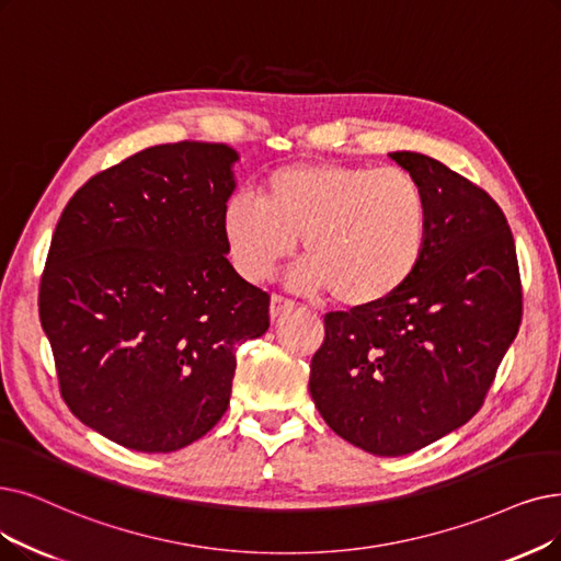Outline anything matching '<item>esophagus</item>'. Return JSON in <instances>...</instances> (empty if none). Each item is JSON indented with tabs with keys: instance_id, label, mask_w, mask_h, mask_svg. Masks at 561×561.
Wrapping results in <instances>:
<instances>
[{
	"instance_id": "34e87169",
	"label": "esophagus",
	"mask_w": 561,
	"mask_h": 561,
	"mask_svg": "<svg viewBox=\"0 0 561 561\" xmlns=\"http://www.w3.org/2000/svg\"><path fill=\"white\" fill-rule=\"evenodd\" d=\"M295 308V301L287 299L283 295H272V306H268V312H272V318H278L283 316L285 310H293Z\"/></svg>"
}]
</instances>
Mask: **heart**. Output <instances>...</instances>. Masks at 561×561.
<instances>
[{"label": "heart", "mask_w": 561, "mask_h": 561, "mask_svg": "<svg viewBox=\"0 0 561 561\" xmlns=\"http://www.w3.org/2000/svg\"><path fill=\"white\" fill-rule=\"evenodd\" d=\"M222 239L237 272L264 280L293 255L295 283L333 304L368 310L410 283L428 245L431 209L416 179L398 168L306 161L283 165L260 186V203L234 195Z\"/></svg>", "instance_id": "obj_1"}]
</instances>
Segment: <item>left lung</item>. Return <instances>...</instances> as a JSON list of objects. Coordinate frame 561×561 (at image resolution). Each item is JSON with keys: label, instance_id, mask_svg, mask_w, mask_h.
I'll use <instances>...</instances> for the list:
<instances>
[{"label": "left lung", "instance_id": "obj_1", "mask_svg": "<svg viewBox=\"0 0 561 561\" xmlns=\"http://www.w3.org/2000/svg\"><path fill=\"white\" fill-rule=\"evenodd\" d=\"M428 197L431 230L387 304L327 312L310 396L329 428L375 456H405L472 419L523 320L518 255L500 205L416 151H393Z\"/></svg>", "mask_w": 561, "mask_h": 561}]
</instances>
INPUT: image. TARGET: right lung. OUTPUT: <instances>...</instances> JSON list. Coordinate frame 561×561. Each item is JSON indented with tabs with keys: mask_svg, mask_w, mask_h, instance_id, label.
Returning <instances> with one entry per match:
<instances>
[{
	"mask_svg": "<svg viewBox=\"0 0 561 561\" xmlns=\"http://www.w3.org/2000/svg\"><path fill=\"white\" fill-rule=\"evenodd\" d=\"M237 151L156 145L76 191L38 287L59 391L89 428L170 454L230 405L237 345L268 329V295L228 260Z\"/></svg>",
	"mask_w": 561,
	"mask_h": 561,
	"instance_id": "obj_1",
	"label": "right lung"
}]
</instances>
